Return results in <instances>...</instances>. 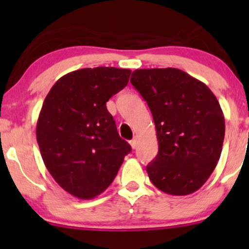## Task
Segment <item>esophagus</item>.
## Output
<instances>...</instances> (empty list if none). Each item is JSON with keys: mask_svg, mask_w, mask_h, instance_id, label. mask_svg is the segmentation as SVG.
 <instances>
[{"mask_svg": "<svg viewBox=\"0 0 249 249\" xmlns=\"http://www.w3.org/2000/svg\"><path fill=\"white\" fill-rule=\"evenodd\" d=\"M130 145H131V147L132 148H136V147H137V139H132V141H130Z\"/></svg>", "mask_w": 249, "mask_h": 249, "instance_id": "obj_1", "label": "esophagus"}]
</instances>
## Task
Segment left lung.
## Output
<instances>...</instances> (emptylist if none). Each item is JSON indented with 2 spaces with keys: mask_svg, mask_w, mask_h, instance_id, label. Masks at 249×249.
I'll return each instance as SVG.
<instances>
[{
  "mask_svg": "<svg viewBox=\"0 0 249 249\" xmlns=\"http://www.w3.org/2000/svg\"><path fill=\"white\" fill-rule=\"evenodd\" d=\"M130 81L155 124L159 153L146 168L152 183L175 196L198 190L222 152L226 124L215 95L176 68L137 69Z\"/></svg>",
  "mask_w": 249,
  "mask_h": 249,
  "instance_id": "8db88e82",
  "label": "left lung"
}]
</instances>
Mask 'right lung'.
I'll list each match as a JSON object with an SVG mask.
<instances>
[{"mask_svg": "<svg viewBox=\"0 0 249 249\" xmlns=\"http://www.w3.org/2000/svg\"><path fill=\"white\" fill-rule=\"evenodd\" d=\"M130 73L113 67L72 71L44 100L36 125L40 155L54 180L77 198L103 193L131 151L107 108L111 96L127 86Z\"/></svg>", "mask_w": 249, "mask_h": 249, "instance_id": "right-lung-1", "label": "right lung"}]
</instances>
